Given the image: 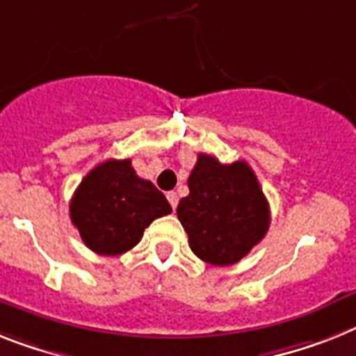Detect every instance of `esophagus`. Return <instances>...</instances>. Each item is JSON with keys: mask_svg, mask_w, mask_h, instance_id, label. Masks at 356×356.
<instances>
[{"mask_svg": "<svg viewBox=\"0 0 356 356\" xmlns=\"http://www.w3.org/2000/svg\"><path fill=\"white\" fill-rule=\"evenodd\" d=\"M166 199H168V202L172 204V208L175 210L177 208V202H179V195L175 192H168L166 193Z\"/></svg>", "mask_w": 356, "mask_h": 356, "instance_id": "1", "label": "esophagus"}]
</instances>
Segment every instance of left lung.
<instances>
[{
  "label": "left lung",
  "instance_id": "left-lung-1",
  "mask_svg": "<svg viewBox=\"0 0 356 356\" xmlns=\"http://www.w3.org/2000/svg\"><path fill=\"white\" fill-rule=\"evenodd\" d=\"M188 188L177 217L201 261L235 264L264 238L270 204L246 161L222 164L213 155L199 154Z\"/></svg>",
  "mask_w": 356,
  "mask_h": 356
}]
</instances>
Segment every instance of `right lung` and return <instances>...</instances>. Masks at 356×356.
<instances>
[{"label":"right lung","mask_w":356,"mask_h":356,"mask_svg":"<svg viewBox=\"0 0 356 356\" xmlns=\"http://www.w3.org/2000/svg\"><path fill=\"white\" fill-rule=\"evenodd\" d=\"M172 211L166 197L132 168L108 159L86 173L70 201V219L83 243L99 255L132 250L155 219Z\"/></svg>","instance_id":"obj_1"}]
</instances>
